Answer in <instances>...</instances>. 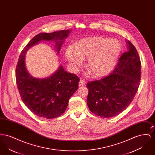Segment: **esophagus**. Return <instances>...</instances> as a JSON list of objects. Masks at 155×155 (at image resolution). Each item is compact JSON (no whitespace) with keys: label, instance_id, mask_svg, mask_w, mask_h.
<instances>
[{"label":"esophagus","instance_id":"obj_1","mask_svg":"<svg viewBox=\"0 0 155 155\" xmlns=\"http://www.w3.org/2000/svg\"><path fill=\"white\" fill-rule=\"evenodd\" d=\"M85 84H86V81H85L84 80H82V79L80 80V82H79V87L84 86V85H85Z\"/></svg>","mask_w":155,"mask_h":155}]
</instances>
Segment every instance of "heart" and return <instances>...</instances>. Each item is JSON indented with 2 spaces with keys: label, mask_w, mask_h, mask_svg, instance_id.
<instances>
[{
  "label": "heart",
  "mask_w": 155,
  "mask_h": 155,
  "mask_svg": "<svg viewBox=\"0 0 155 155\" xmlns=\"http://www.w3.org/2000/svg\"><path fill=\"white\" fill-rule=\"evenodd\" d=\"M121 51V45L115 39L102 37L84 38L75 47L67 51V59L75 67L87 59V67L95 77L107 74L115 66Z\"/></svg>",
  "instance_id": "b5f03b06"
}]
</instances>
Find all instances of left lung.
Here are the masks:
<instances>
[{
  "instance_id": "1",
  "label": "left lung",
  "mask_w": 155,
  "mask_h": 155,
  "mask_svg": "<svg viewBox=\"0 0 155 155\" xmlns=\"http://www.w3.org/2000/svg\"><path fill=\"white\" fill-rule=\"evenodd\" d=\"M126 42L127 51L121 55L110 74L87 84V103L96 116L109 118L118 115L132 102L138 91L141 75L140 58L132 43Z\"/></svg>"
}]
</instances>
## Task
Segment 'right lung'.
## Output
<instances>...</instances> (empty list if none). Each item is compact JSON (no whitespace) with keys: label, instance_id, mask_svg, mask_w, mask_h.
Masks as SVG:
<instances>
[{"label":"right lung","instance_id":"1","mask_svg":"<svg viewBox=\"0 0 155 155\" xmlns=\"http://www.w3.org/2000/svg\"><path fill=\"white\" fill-rule=\"evenodd\" d=\"M70 31L61 30L38 34L25 46L19 57L15 70L17 88L25 106L40 117L51 119L61 116L66 109L69 99L77 90L80 79L75 74L67 72L61 65L48 77H34L27 70L25 54L30 48L42 41L54 42L59 53Z\"/></svg>","mask_w":155,"mask_h":155}]
</instances>
